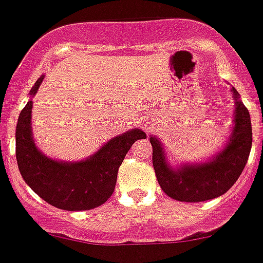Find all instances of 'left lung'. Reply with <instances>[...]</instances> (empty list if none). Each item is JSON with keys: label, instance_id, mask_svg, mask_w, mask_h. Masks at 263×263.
I'll return each instance as SVG.
<instances>
[{"label": "left lung", "instance_id": "8db88e82", "mask_svg": "<svg viewBox=\"0 0 263 263\" xmlns=\"http://www.w3.org/2000/svg\"><path fill=\"white\" fill-rule=\"evenodd\" d=\"M235 101L232 129L227 143L212 159L204 162H183L172 166L162 143L149 137L152 144V165L162 191L178 201L197 202L226 194L241 174L252 148V122L249 112L231 87Z\"/></svg>", "mask_w": 263, "mask_h": 263}]
</instances>
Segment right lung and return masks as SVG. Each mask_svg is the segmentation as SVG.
<instances>
[{
    "label": "right lung",
    "instance_id": "obj_1",
    "mask_svg": "<svg viewBox=\"0 0 263 263\" xmlns=\"http://www.w3.org/2000/svg\"><path fill=\"white\" fill-rule=\"evenodd\" d=\"M44 74L29 91L31 99L22 109L16 124V161L24 182L41 199L64 211H89L111 197L117 172L132 144L146 138L143 130H127L111 138L97 152L80 161H61L42 154L33 141L31 126L32 97L36 96Z\"/></svg>",
    "mask_w": 263,
    "mask_h": 263
}]
</instances>
